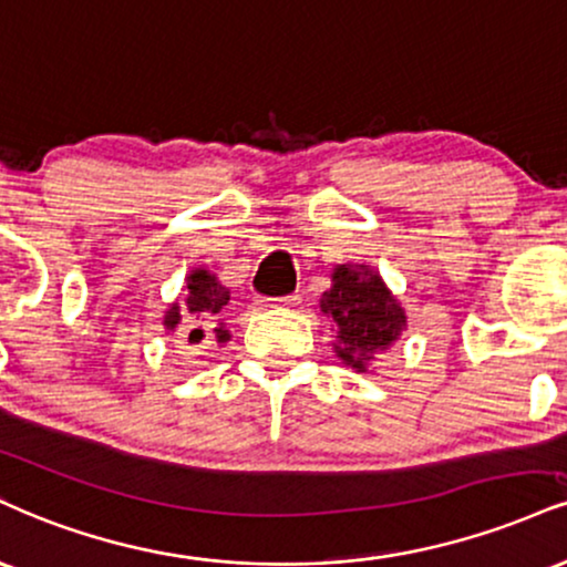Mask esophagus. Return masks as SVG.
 <instances>
[{
	"label": "esophagus",
	"mask_w": 567,
	"mask_h": 567,
	"mask_svg": "<svg viewBox=\"0 0 567 567\" xmlns=\"http://www.w3.org/2000/svg\"><path fill=\"white\" fill-rule=\"evenodd\" d=\"M298 303H301V298L298 296H285V298H275V301H269L266 306H269V309H292V306Z\"/></svg>",
	"instance_id": "obj_1"
}]
</instances>
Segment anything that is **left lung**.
Instances as JSON below:
<instances>
[{"instance_id":"obj_1","label":"left lung","mask_w":567,"mask_h":567,"mask_svg":"<svg viewBox=\"0 0 567 567\" xmlns=\"http://www.w3.org/2000/svg\"><path fill=\"white\" fill-rule=\"evenodd\" d=\"M319 309L336 322L332 351L353 372H370L378 353L393 349L406 330V311L383 277L367 264H338Z\"/></svg>"}]
</instances>
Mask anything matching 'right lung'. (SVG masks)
Instances as JSON below:
<instances>
[{"mask_svg": "<svg viewBox=\"0 0 567 567\" xmlns=\"http://www.w3.org/2000/svg\"><path fill=\"white\" fill-rule=\"evenodd\" d=\"M229 303V288L218 282L214 271L206 266H195L187 277H184V298H176L163 311V327L166 332H176L181 322L182 336H187V343H203V340H216L218 346L229 343L231 332L227 324L218 319L224 306Z\"/></svg>", "mask_w": 567, "mask_h": 567, "instance_id": "add662e5", "label": "right lung"}]
</instances>
